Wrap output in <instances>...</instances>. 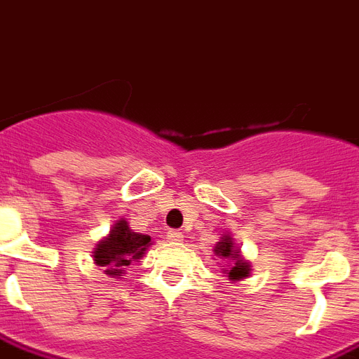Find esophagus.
Segmentation results:
<instances>
[{"mask_svg": "<svg viewBox=\"0 0 359 359\" xmlns=\"http://www.w3.org/2000/svg\"><path fill=\"white\" fill-rule=\"evenodd\" d=\"M168 240L173 241V243H180V241L184 240V234L179 232V230H170V232H168Z\"/></svg>", "mask_w": 359, "mask_h": 359, "instance_id": "esophagus-1", "label": "esophagus"}]
</instances>
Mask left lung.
<instances>
[{
    "instance_id": "1",
    "label": "left lung",
    "mask_w": 359,
    "mask_h": 359,
    "mask_svg": "<svg viewBox=\"0 0 359 359\" xmlns=\"http://www.w3.org/2000/svg\"><path fill=\"white\" fill-rule=\"evenodd\" d=\"M214 255L221 262H229V264L221 265V267H223V275L229 276V280L232 284L241 282L250 275V262L243 258L241 249L236 245L234 238L230 236V232L223 234V238L215 243Z\"/></svg>"
}]
</instances>
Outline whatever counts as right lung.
I'll use <instances>...</instances> for the list:
<instances>
[{
  "label": "right lung",
  "mask_w": 359,
  "mask_h": 359,
  "mask_svg": "<svg viewBox=\"0 0 359 359\" xmlns=\"http://www.w3.org/2000/svg\"><path fill=\"white\" fill-rule=\"evenodd\" d=\"M151 245V236L134 232L129 223L121 217L114 223L109 234L95 245L92 258L104 275L121 278L125 275V267L130 265V262L142 260L147 247Z\"/></svg>",
  "instance_id": "1"
}]
</instances>
